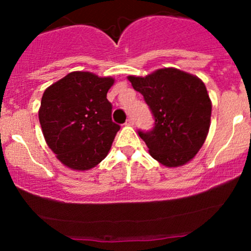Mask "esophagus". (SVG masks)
Segmentation results:
<instances>
[{
  "label": "esophagus",
  "mask_w": 251,
  "mask_h": 251,
  "mask_svg": "<svg viewBox=\"0 0 251 251\" xmlns=\"http://www.w3.org/2000/svg\"><path fill=\"white\" fill-rule=\"evenodd\" d=\"M125 125H127V126H133V125H134V120L132 119V118H128V119L126 120Z\"/></svg>",
  "instance_id": "1"
}]
</instances>
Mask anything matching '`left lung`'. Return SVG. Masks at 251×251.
Segmentation results:
<instances>
[{
    "label": "left lung",
    "mask_w": 251,
    "mask_h": 251,
    "mask_svg": "<svg viewBox=\"0 0 251 251\" xmlns=\"http://www.w3.org/2000/svg\"><path fill=\"white\" fill-rule=\"evenodd\" d=\"M127 79L143 94L154 116L153 129L139 132L151 157L166 168H179L194 159L211 123L212 103L204 82L174 67Z\"/></svg>",
    "instance_id": "1"
}]
</instances>
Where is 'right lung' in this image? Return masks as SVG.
I'll list each match as a JSON object with an SVG mask.
<instances>
[{
	"instance_id": "1",
	"label": "right lung",
	"mask_w": 251,
	"mask_h": 251,
	"mask_svg": "<svg viewBox=\"0 0 251 251\" xmlns=\"http://www.w3.org/2000/svg\"><path fill=\"white\" fill-rule=\"evenodd\" d=\"M116 80L71 72L43 92L39 120L46 143L66 168L87 171L105 159L120 126L112 122L108 89Z\"/></svg>"
}]
</instances>
